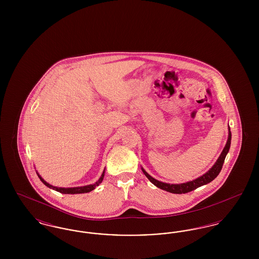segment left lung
<instances>
[{"label":"left lung","instance_id":"left-lung-1","mask_svg":"<svg viewBox=\"0 0 259 259\" xmlns=\"http://www.w3.org/2000/svg\"><path fill=\"white\" fill-rule=\"evenodd\" d=\"M230 145H231V131H230V127L228 126V139H227L226 145L223 148L220 157L218 158V160L215 161V163L212 165V167L209 169L208 172H205L201 177H199L193 181H190V182H186V183H183V184H167V183H163V182L157 181L156 179L152 178L150 175H148V172H146V170L143 167H142V171L145 174V176L148 178V180L150 181L151 184H153L160 189L168 191L170 193H174V194L187 193V192H190V191L196 189L202 185L209 184L219 176V174L222 171L223 162L225 160V157H226V155L229 151Z\"/></svg>","mask_w":259,"mask_h":259}]
</instances>
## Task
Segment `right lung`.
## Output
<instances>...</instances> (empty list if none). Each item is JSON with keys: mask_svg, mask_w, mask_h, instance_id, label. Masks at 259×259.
Segmentation results:
<instances>
[{"mask_svg": "<svg viewBox=\"0 0 259 259\" xmlns=\"http://www.w3.org/2000/svg\"><path fill=\"white\" fill-rule=\"evenodd\" d=\"M105 171H106V168L104 169V171L102 172L100 179H99L98 181H97L95 184H93V185H84V186H77V187H57V186H53V185H50L49 183H47L37 171H36V172H37V177L39 178V180L41 181V183H42L44 185H47L48 187L51 188V189H53V190H56V191H58V192H60V193H63V194H80V193H87V192H90V191L94 190L95 187L98 186V185L103 182L104 176H105Z\"/></svg>", "mask_w": 259, "mask_h": 259, "instance_id": "add662e5", "label": "right lung"}]
</instances>
